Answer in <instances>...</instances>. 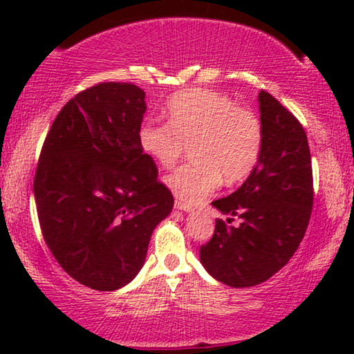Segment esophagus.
Listing matches in <instances>:
<instances>
[{"label":"esophagus","mask_w":354,"mask_h":354,"mask_svg":"<svg viewBox=\"0 0 354 354\" xmlns=\"http://www.w3.org/2000/svg\"><path fill=\"white\" fill-rule=\"evenodd\" d=\"M174 207H176V209H180V211H185V212H192L193 211V207L192 206H188V205H185V203H182V201H176V205H174Z\"/></svg>","instance_id":"1"}]
</instances>
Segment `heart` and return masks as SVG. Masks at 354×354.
Here are the masks:
<instances>
[{
	"label": "heart",
	"instance_id": "b5f03b06",
	"mask_svg": "<svg viewBox=\"0 0 354 354\" xmlns=\"http://www.w3.org/2000/svg\"><path fill=\"white\" fill-rule=\"evenodd\" d=\"M167 118L169 124L145 120L138 143L161 167H172L192 145L195 161L164 178L177 200L196 205L222 180L241 182L254 171L263 151V124L251 109L236 108L230 96L205 88L182 91L169 101Z\"/></svg>",
	"mask_w": 354,
	"mask_h": 354
}]
</instances>
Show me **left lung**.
Here are the masks:
<instances>
[{"mask_svg": "<svg viewBox=\"0 0 354 354\" xmlns=\"http://www.w3.org/2000/svg\"><path fill=\"white\" fill-rule=\"evenodd\" d=\"M263 151L243 185L212 201L239 227L216 221L200 261L229 287H253L279 272L301 243L313 211V167L303 125L268 91H259Z\"/></svg>", "mask_w": 354, "mask_h": 354, "instance_id": "left-lung-1", "label": "left lung"}]
</instances>
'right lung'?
<instances>
[{"label": "right lung", "mask_w": 354, "mask_h": 354, "mask_svg": "<svg viewBox=\"0 0 354 354\" xmlns=\"http://www.w3.org/2000/svg\"><path fill=\"white\" fill-rule=\"evenodd\" d=\"M147 111L133 84L103 82L67 101L56 115L33 182L48 248L77 282L113 292L143 268L174 196L142 151Z\"/></svg>", "instance_id": "right-lung-1"}]
</instances>
